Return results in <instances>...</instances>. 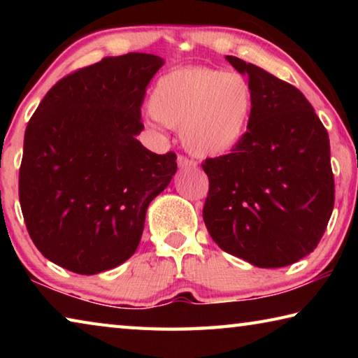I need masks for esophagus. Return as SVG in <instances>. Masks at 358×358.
Masks as SVG:
<instances>
[{"label":"esophagus","instance_id":"esophagus-1","mask_svg":"<svg viewBox=\"0 0 358 358\" xmlns=\"http://www.w3.org/2000/svg\"><path fill=\"white\" fill-rule=\"evenodd\" d=\"M177 162H178V167H180V169H194V167L197 166V162H196V161L187 159L186 156H178Z\"/></svg>","mask_w":358,"mask_h":358}]
</instances>
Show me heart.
Returning a JSON list of instances; mask_svg holds the SVG:
<instances>
[{"mask_svg": "<svg viewBox=\"0 0 358 358\" xmlns=\"http://www.w3.org/2000/svg\"><path fill=\"white\" fill-rule=\"evenodd\" d=\"M254 92L248 78L221 69L178 68L156 82L148 124L180 128L185 148L201 157L232 151L250 128Z\"/></svg>", "mask_w": 358, "mask_h": 358, "instance_id": "heart-1", "label": "heart"}]
</instances>
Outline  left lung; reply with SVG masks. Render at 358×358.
I'll return each instance as SVG.
<instances>
[{
  "label": "left lung",
  "instance_id": "obj_1",
  "mask_svg": "<svg viewBox=\"0 0 358 358\" xmlns=\"http://www.w3.org/2000/svg\"><path fill=\"white\" fill-rule=\"evenodd\" d=\"M254 92L250 128L232 153L202 164L203 221L215 243L260 268L316 250L335 203L329 132L300 90L226 57Z\"/></svg>",
  "mask_w": 358,
  "mask_h": 358
}]
</instances>
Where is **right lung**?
<instances>
[{"mask_svg": "<svg viewBox=\"0 0 358 358\" xmlns=\"http://www.w3.org/2000/svg\"><path fill=\"white\" fill-rule=\"evenodd\" d=\"M164 59L132 52L66 76L27 126L19 197L42 256L78 275L126 262L150 202L177 172L173 151L137 141L141 107Z\"/></svg>", "mask_w": 358, "mask_h": 358, "instance_id": "1", "label": "right lung"}]
</instances>
